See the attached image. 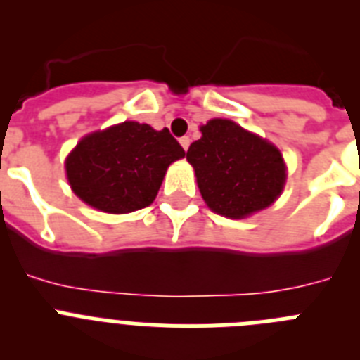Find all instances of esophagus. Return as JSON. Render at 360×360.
Instances as JSON below:
<instances>
[{
	"label": "esophagus",
	"mask_w": 360,
	"mask_h": 360,
	"mask_svg": "<svg viewBox=\"0 0 360 360\" xmlns=\"http://www.w3.org/2000/svg\"><path fill=\"white\" fill-rule=\"evenodd\" d=\"M180 144H182V148L187 151V149H189V144H191L189 136H182V139H180Z\"/></svg>",
	"instance_id": "34e87169"
}]
</instances>
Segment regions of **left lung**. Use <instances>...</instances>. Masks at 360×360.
<instances>
[{"label":"left lung","mask_w":360,"mask_h":360,"mask_svg":"<svg viewBox=\"0 0 360 360\" xmlns=\"http://www.w3.org/2000/svg\"><path fill=\"white\" fill-rule=\"evenodd\" d=\"M200 193L209 207L227 218H245L269 207L281 195L287 167L276 146L227 119L202 126L189 146Z\"/></svg>","instance_id":"8db88e82"}]
</instances>
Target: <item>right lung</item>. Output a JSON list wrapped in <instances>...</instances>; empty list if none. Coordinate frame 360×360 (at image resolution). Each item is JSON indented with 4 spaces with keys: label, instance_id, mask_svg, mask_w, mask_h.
Here are the masks:
<instances>
[{
    "label": "right lung",
    "instance_id": "right-lung-1",
    "mask_svg": "<svg viewBox=\"0 0 360 360\" xmlns=\"http://www.w3.org/2000/svg\"><path fill=\"white\" fill-rule=\"evenodd\" d=\"M184 155L167 128L122 122L84 136L66 158V176L82 202L124 214L148 207L171 162Z\"/></svg>",
    "mask_w": 360,
    "mask_h": 360
}]
</instances>
